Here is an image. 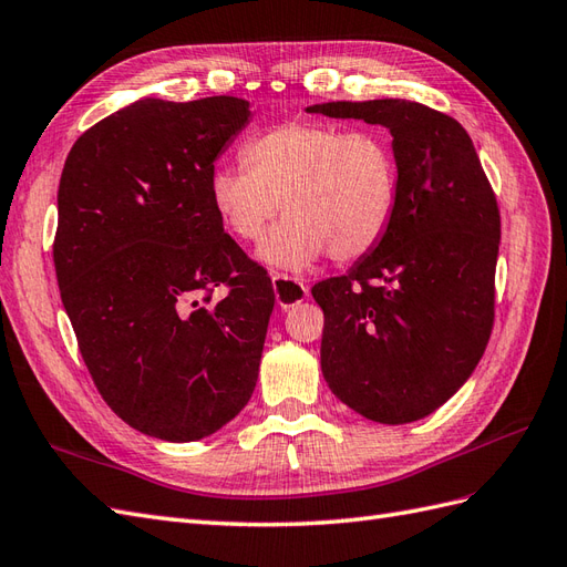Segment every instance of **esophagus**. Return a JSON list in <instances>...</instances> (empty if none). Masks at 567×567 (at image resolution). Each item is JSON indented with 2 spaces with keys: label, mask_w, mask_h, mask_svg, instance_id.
Here are the masks:
<instances>
[{
  "label": "esophagus",
  "mask_w": 567,
  "mask_h": 567,
  "mask_svg": "<svg viewBox=\"0 0 567 567\" xmlns=\"http://www.w3.org/2000/svg\"><path fill=\"white\" fill-rule=\"evenodd\" d=\"M270 280H272L275 301H278L280 309H292V307H297V303H301L303 299H307V295H309L307 285H303L301 280L287 278V275L272 272Z\"/></svg>",
  "instance_id": "1"
}]
</instances>
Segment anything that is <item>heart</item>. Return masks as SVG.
I'll return each mask as SVG.
<instances>
[{"mask_svg": "<svg viewBox=\"0 0 567 567\" xmlns=\"http://www.w3.org/2000/svg\"><path fill=\"white\" fill-rule=\"evenodd\" d=\"M241 159L210 172V206L239 241L260 239L284 206L288 215L256 249L270 268L303 272L326 254L340 264L364 258L395 217L398 157L373 128L287 122L246 143Z\"/></svg>", "mask_w": 567, "mask_h": 567, "instance_id": "heart-1", "label": "heart"}]
</instances>
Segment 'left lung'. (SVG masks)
Wrapping results in <instances>:
<instances>
[{
	"label": "left lung",
	"instance_id": "left-lung-1",
	"mask_svg": "<svg viewBox=\"0 0 567 567\" xmlns=\"http://www.w3.org/2000/svg\"><path fill=\"white\" fill-rule=\"evenodd\" d=\"M393 136V223L342 278L318 282L321 371L332 395L379 424H412L474 373L493 326L501 215L474 143L443 112L400 97L307 107Z\"/></svg>",
	"mask_w": 567,
	"mask_h": 567
}]
</instances>
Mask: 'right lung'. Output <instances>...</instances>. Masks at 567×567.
<instances>
[{"label": "right lung", "instance_id": "1", "mask_svg": "<svg viewBox=\"0 0 567 567\" xmlns=\"http://www.w3.org/2000/svg\"><path fill=\"white\" fill-rule=\"evenodd\" d=\"M241 97H141L71 148L54 270L85 367L124 422L159 441L220 431L251 400L272 285L210 206ZM228 295L213 300L215 286Z\"/></svg>", "mask_w": 567, "mask_h": 567}]
</instances>
